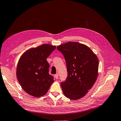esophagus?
Here are the masks:
<instances>
[{"mask_svg": "<svg viewBox=\"0 0 121 121\" xmlns=\"http://www.w3.org/2000/svg\"><path fill=\"white\" fill-rule=\"evenodd\" d=\"M58 77H59V73H57L55 75V77L56 79H58Z\"/></svg>", "mask_w": 121, "mask_h": 121, "instance_id": "34e87169", "label": "esophagus"}]
</instances>
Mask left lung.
Instances as JSON below:
<instances>
[{
    "instance_id": "1",
    "label": "left lung",
    "mask_w": 121,
    "mask_h": 121,
    "mask_svg": "<svg viewBox=\"0 0 121 121\" xmlns=\"http://www.w3.org/2000/svg\"><path fill=\"white\" fill-rule=\"evenodd\" d=\"M66 61L68 76L61 86L65 96L76 100L86 95L98 75L99 60L86 45L69 42L57 47Z\"/></svg>"
}]
</instances>
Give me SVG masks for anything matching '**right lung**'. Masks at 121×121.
<instances>
[{"label": "right lung", "mask_w": 121, "mask_h": 121, "mask_svg": "<svg viewBox=\"0 0 121 121\" xmlns=\"http://www.w3.org/2000/svg\"><path fill=\"white\" fill-rule=\"evenodd\" d=\"M56 46L43 44L26 51L19 59L17 76L23 89L35 97L43 96L54 82L49 74L50 65L46 59Z\"/></svg>", "instance_id": "obj_1"}]
</instances>
